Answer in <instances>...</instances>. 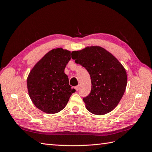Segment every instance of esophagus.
Listing matches in <instances>:
<instances>
[{
	"label": "esophagus",
	"instance_id": "1",
	"mask_svg": "<svg viewBox=\"0 0 152 152\" xmlns=\"http://www.w3.org/2000/svg\"><path fill=\"white\" fill-rule=\"evenodd\" d=\"M75 89L76 91H79V85L75 86Z\"/></svg>",
	"mask_w": 152,
	"mask_h": 152
}]
</instances>
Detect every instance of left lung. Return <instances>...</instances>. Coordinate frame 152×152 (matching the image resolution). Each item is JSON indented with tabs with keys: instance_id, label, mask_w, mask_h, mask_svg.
Segmentation results:
<instances>
[{
	"instance_id": "obj_1",
	"label": "left lung",
	"mask_w": 152,
	"mask_h": 152,
	"mask_svg": "<svg viewBox=\"0 0 152 152\" xmlns=\"http://www.w3.org/2000/svg\"><path fill=\"white\" fill-rule=\"evenodd\" d=\"M72 58L86 68L91 77V93L83 98L86 109L98 115L112 111L120 102L127 86V73L122 64L99 46L72 51Z\"/></svg>"
}]
</instances>
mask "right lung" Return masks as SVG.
<instances>
[{
  "label": "right lung",
  "mask_w": 152,
  "mask_h": 152,
  "mask_svg": "<svg viewBox=\"0 0 152 152\" xmlns=\"http://www.w3.org/2000/svg\"><path fill=\"white\" fill-rule=\"evenodd\" d=\"M71 53L62 48L50 50L35 64L27 78L28 94L35 107L45 113H56L66 107L75 89L65 73Z\"/></svg>",
  "instance_id": "right-lung-1"
}]
</instances>
